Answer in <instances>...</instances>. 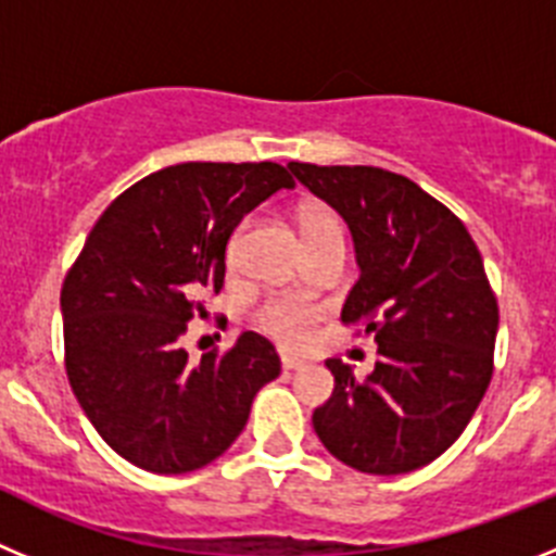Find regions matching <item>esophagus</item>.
<instances>
[{
    "label": "esophagus",
    "instance_id": "esophagus-1",
    "mask_svg": "<svg viewBox=\"0 0 556 556\" xmlns=\"http://www.w3.org/2000/svg\"><path fill=\"white\" fill-rule=\"evenodd\" d=\"M281 367L283 370H298V367H303V362L294 356H281Z\"/></svg>",
    "mask_w": 556,
    "mask_h": 556
}]
</instances>
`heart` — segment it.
I'll return each mask as SVG.
<instances>
[{"label":"heart","instance_id":"1","mask_svg":"<svg viewBox=\"0 0 556 556\" xmlns=\"http://www.w3.org/2000/svg\"><path fill=\"white\" fill-rule=\"evenodd\" d=\"M298 225H301V233L303 239H306V244L323 233L342 230L339 228L337 214L320 203H303L301 208H298ZM242 230L244 225H239V228L233 230V236H230V248H228L230 258L236 255V244H239V239H242ZM317 314L320 312H317L312 303L301 301V298L281 294V298H269L267 303H262V308H258L255 317H258V326H262L269 337L278 339L281 345L301 348L308 339V326L317 320Z\"/></svg>","mask_w":556,"mask_h":556}]
</instances>
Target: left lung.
I'll return each instance as SVG.
<instances>
[{
	"label": "left lung",
	"instance_id": "left-lung-1",
	"mask_svg": "<svg viewBox=\"0 0 556 556\" xmlns=\"http://www.w3.org/2000/svg\"><path fill=\"white\" fill-rule=\"evenodd\" d=\"M289 169L345 219L362 269L342 323L378 342L362 381L328 358L333 392L312 424L348 468L397 476L454 445L493 376L498 303L468 228L404 175L378 166Z\"/></svg>",
	"mask_w": 556,
	"mask_h": 556
}]
</instances>
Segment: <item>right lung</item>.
<instances>
[{
	"label": "right lung",
	"mask_w": 556,
	"mask_h": 556,
	"mask_svg": "<svg viewBox=\"0 0 556 556\" xmlns=\"http://www.w3.org/2000/svg\"><path fill=\"white\" fill-rule=\"evenodd\" d=\"M287 166L178 164L122 191L88 233L61 289L66 376L122 459L189 473L233 445L255 392L281 372L262 333L191 365L186 323L225 281V248L244 214L292 189Z\"/></svg>",
	"instance_id": "obj_1"
}]
</instances>
